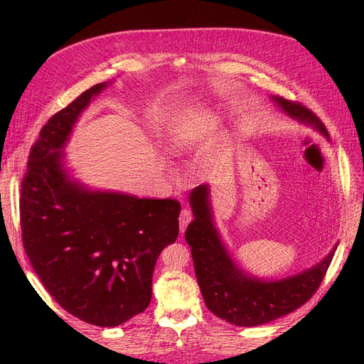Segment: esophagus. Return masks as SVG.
I'll return each instance as SVG.
<instances>
[{
	"instance_id": "34e87169",
	"label": "esophagus",
	"mask_w": 364,
	"mask_h": 364,
	"mask_svg": "<svg viewBox=\"0 0 364 364\" xmlns=\"http://www.w3.org/2000/svg\"><path fill=\"white\" fill-rule=\"evenodd\" d=\"M192 220H193L192 209L184 208L183 211H181V214H180V218H178V221H180V232H181V233L186 230V227L188 225V223L192 221Z\"/></svg>"
}]
</instances>
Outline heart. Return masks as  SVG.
Segmentation results:
<instances>
[{"mask_svg":"<svg viewBox=\"0 0 364 364\" xmlns=\"http://www.w3.org/2000/svg\"><path fill=\"white\" fill-rule=\"evenodd\" d=\"M202 127L203 125L196 124V122H187V124L177 127L174 131L171 132L169 140H168V147L172 151H180L181 149L195 143L200 136Z\"/></svg>","mask_w":364,"mask_h":364,"instance_id":"obj_1","label":"heart"}]
</instances>
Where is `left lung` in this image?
I'll return each instance as SVG.
<instances>
[{
  "label": "left lung",
  "mask_w": 364,
  "mask_h": 364,
  "mask_svg": "<svg viewBox=\"0 0 364 364\" xmlns=\"http://www.w3.org/2000/svg\"><path fill=\"white\" fill-rule=\"evenodd\" d=\"M272 99L288 117L313 125L329 140L326 127L310 109L277 95ZM188 200L195 220L188 224L184 236L192 247L196 279L206 307L217 317L236 326H259L295 311L318 289L336 246L309 270L279 280L258 279L245 273L228 254L214 224L208 184L195 187Z\"/></svg>",
  "instance_id": "1"
}]
</instances>
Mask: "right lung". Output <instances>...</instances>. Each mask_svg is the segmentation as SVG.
Listing matches in <instances>:
<instances>
[{"label": "right lung", "mask_w": 364, "mask_h": 364, "mask_svg": "<svg viewBox=\"0 0 364 364\" xmlns=\"http://www.w3.org/2000/svg\"><path fill=\"white\" fill-rule=\"evenodd\" d=\"M107 84L48 119L31 149L21 192L22 240L35 273L60 307L103 328L149 307L153 269L178 236L181 209L174 199L91 190L69 174L62 150Z\"/></svg>", "instance_id": "1"}]
</instances>
